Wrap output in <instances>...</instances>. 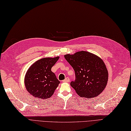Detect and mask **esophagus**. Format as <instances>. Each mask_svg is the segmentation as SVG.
Masks as SVG:
<instances>
[{
    "label": "esophagus",
    "mask_w": 131,
    "mask_h": 131,
    "mask_svg": "<svg viewBox=\"0 0 131 131\" xmlns=\"http://www.w3.org/2000/svg\"><path fill=\"white\" fill-rule=\"evenodd\" d=\"M62 81L63 82H68L70 81V79L68 77H67L64 80H63Z\"/></svg>",
    "instance_id": "esophagus-1"
}]
</instances>
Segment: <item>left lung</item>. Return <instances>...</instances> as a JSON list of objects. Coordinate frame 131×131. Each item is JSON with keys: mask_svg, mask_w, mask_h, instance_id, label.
I'll return each instance as SVG.
<instances>
[{"mask_svg": "<svg viewBox=\"0 0 131 131\" xmlns=\"http://www.w3.org/2000/svg\"><path fill=\"white\" fill-rule=\"evenodd\" d=\"M64 58L75 71V79L70 85L79 96L93 98L103 91L108 80V72L102 59L87 51L66 54Z\"/></svg>", "mask_w": 131, "mask_h": 131, "instance_id": "1", "label": "left lung"}]
</instances>
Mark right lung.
Masks as SVG:
<instances>
[{"label": "right lung", "mask_w": 131, "mask_h": 131, "mask_svg": "<svg viewBox=\"0 0 131 131\" xmlns=\"http://www.w3.org/2000/svg\"><path fill=\"white\" fill-rule=\"evenodd\" d=\"M58 59L59 57L40 59L27 70L25 78V86L33 96L47 99L52 96L60 81L51 68Z\"/></svg>", "instance_id": "obj_1"}]
</instances>
